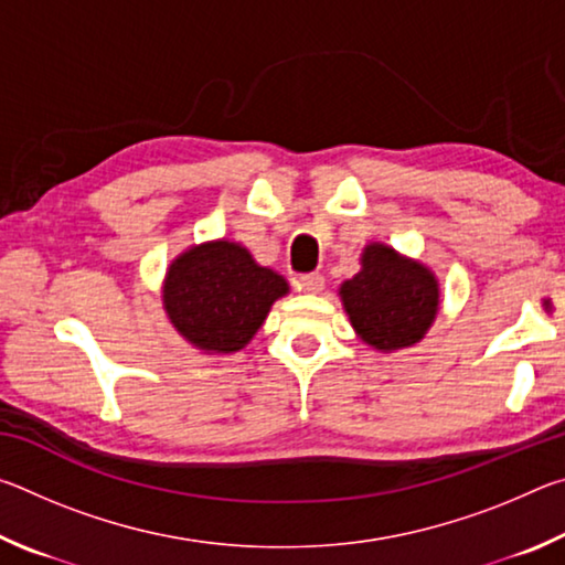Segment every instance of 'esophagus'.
Masks as SVG:
<instances>
[{
	"label": "esophagus",
	"instance_id": "34e87169",
	"mask_svg": "<svg viewBox=\"0 0 565 565\" xmlns=\"http://www.w3.org/2000/svg\"><path fill=\"white\" fill-rule=\"evenodd\" d=\"M299 281H301V289H303L306 294H319V291L323 289V276H321L319 271L303 274Z\"/></svg>",
	"mask_w": 565,
	"mask_h": 565
}]
</instances>
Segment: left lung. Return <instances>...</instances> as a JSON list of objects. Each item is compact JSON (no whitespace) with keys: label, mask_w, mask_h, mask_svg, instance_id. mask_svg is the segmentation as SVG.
Wrapping results in <instances>:
<instances>
[{"label":"left lung","mask_w":565,"mask_h":565,"mask_svg":"<svg viewBox=\"0 0 565 565\" xmlns=\"http://www.w3.org/2000/svg\"><path fill=\"white\" fill-rule=\"evenodd\" d=\"M339 294L359 339L386 353L418 343L438 313L434 271L379 242L363 248L361 271Z\"/></svg>","instance_id":"8db88e82"}]
</instances>
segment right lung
I'll return each instance as SVG.
<instances>
[{
  "label": "right lung",
  "mask_w": 565,
  "mask_h": 565,
  "mask_svg": "<svg viewBox=\"0 0 565 565\" xmlns=\"http://www.w3.org/2000/svg\"><path fill=\"white\" fill-rule=\"evenodd\" d=\"M289 294L281 274L254 262L248 248L218 238L171 262L161 301L174 329L206 353L242 351L276 299Z\"/></svg>",
  "instance_id": "add662e5"
}]
</instances>
